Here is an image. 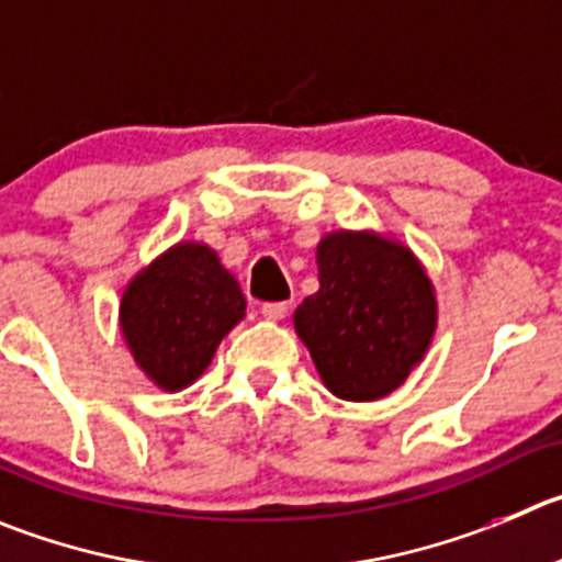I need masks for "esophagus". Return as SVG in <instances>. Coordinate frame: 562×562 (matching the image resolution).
<instances>
[{
	"mask_svg": "<svg viewBox=\"0 0 562 562\" xmlns=\"http://www.w3.org/2000/svg\"><path fill=\"white\" fill-rule=\"evenodd\" d=\"M288 311H291L288 302H266V305L260 307L263 318H269V322H280V318L288 316Z\"/></svg>",
	"mask_w": 562,
	"mask_h": 562,
	"instance_id": "esophagus-1",
	"label": "esophagus"
}]
</instances>
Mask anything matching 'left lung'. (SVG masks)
I'll list each match as a JSON object with an SVG mask.
<instances>
[{
  "instance_id": "8db88e82",
  "label": "left lung",
  "mask_w": 562,
  "mask_h": 562,
  "mask_svg": "<svg viewBox=\"0 0 562 562\" xmlns=\"http://www.w3.org/2000/svg\"><path fill=\"white\" fill-rule=\"evenodd\" d=\"M316 260L322 285L293 313L299 338L335 396H387L432 340V282L411 249L371 233L327 235Z\"/></svg>"
}]
</instances>
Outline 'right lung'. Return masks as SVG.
Returning <instances> with one entry per match:
<instances>
[{
  "label": "right lung",
  "mask_w": 562,
  "mask_h": 562,
  "mask_svg": "<svg viewBox=\"0 0 562 562\" xmlns=\"http://www.w3.org/2000/svg\"><path fill=\"white\" fill-rule=\"evenodd\" d=\"M238 280L204 244H177L122 296V333L135 363L162 391H182L244 318Z\"/></svg>",
  "instance_id": "add662e5"
}]
</instances>
